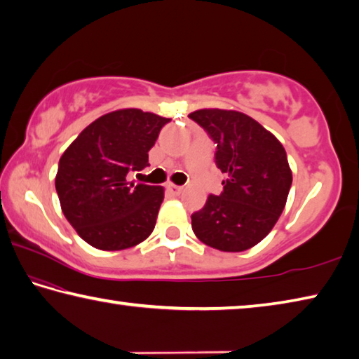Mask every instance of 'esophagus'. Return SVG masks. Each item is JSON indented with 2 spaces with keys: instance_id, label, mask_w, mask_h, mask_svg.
<instances>
[{
  "instance_id": "obj_1",
  "label": "esophagus",
  "mask_w": 359,
  "mask_h": 359,
  "mask_svg": "<svg viewBox=\"0 0 359 359\" xmlns=\"http://www.w3.org/2000/svg\"><path fill=\"white\" fill-rule=\"evenodd\" d=\"M167 189L172 192V194H175V196H180L181 192H183V187L181 186H176V184H173V183H170V184H167Z\"/></svg>"
}]
</instances>
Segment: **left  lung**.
Listing matches in <instances>:
<instances>
[{
  "label": "left lung",
  "instance_id": "8db88e82",
  "mask_svg": "<svg viewBox=\"0 0 359 359\" xmlns=\"http://www.w3.org/2000/svg\"><path fill=\"white\" fill-rule=\"evenodd\" d=\"M189 118L217 143L216 163L227 181L194 212L192 230L206 246L222 252L254 248L278 222L292 186V168L282 143L246 113L202 109Z\"/></svg>",
  "mask_w": 359,
  "mask_h": 359
}]
</instances>
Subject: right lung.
<instances>
[{"label":"right lung","mask_w":359,"mask_h":359,"mask_svg":"<svg viewBox=\"0 0 359 359\" xmlns=\"http://www.w3.org/2000/svg\"><path fill=\"white\" fill-rule=\"evenodd\" d=\"M170 118L140 109L107 113L62 153L55 187L62 215L81 240L100 250L134 248L153 233L162 186L135 184L148 151Z\"/></svg>","instance_id":"obj_1"}]
</instances>
